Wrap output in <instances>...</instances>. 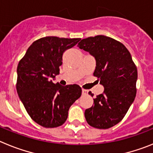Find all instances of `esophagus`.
Segmentation results:
<instances>
[{
  "label": "esophagus",
  "instance_id": "1",
  "mask_svg": "<svg viewBox=\"0 0 153 153\" xmlns=\"http://www.w3.org/2000/svg\"><path fill=\"white\" fill-rule=\"evenodd\" d=\"M82 94H83V95H86V94H87V90L83 89V90H82Z\"/></svg>",
  "mask_w": 153,
  "mask_h": 153
}]
</instances>
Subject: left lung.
Segmentation results:
<instances>
[{"mask_svg":"<svg viewBox=\"0 0 153 153\" xmlns=\"http://www.w3.org/2000/svg\"><path fill=\"white\" fill-rule=\"evenodd\" d=\"M77 47L95 57L93 76L104 86L103 93L97 95L94 104L85 110V118L94 128L109 129L123 119L134 101L136 66L126 47L109 36H90L83 39ZM89 93L93 97V93Z\"/></svg>","mask_w":153,"mask_h":153,"instance_id":"1","label":"left lung"}]
</instances>
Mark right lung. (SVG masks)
<instances>
[{"label": "right lung", "instance_id": "add662e5", "mask_svg": "<svg viewBox=\"0 0 153 153\" xmlns=\"http://www.w3.org/2000/svg\"><path fill=\"white\" fill-rule=\"evenodd\" d=\"M80 38L45 36L35 40L19 61L16 88L30 118L45 128L63 125L82 94L77 84L63 86L51 79L60 73L63 53Z\"/></svg>", "mask_w": 153, "mask_h": 153}]
</instances>
